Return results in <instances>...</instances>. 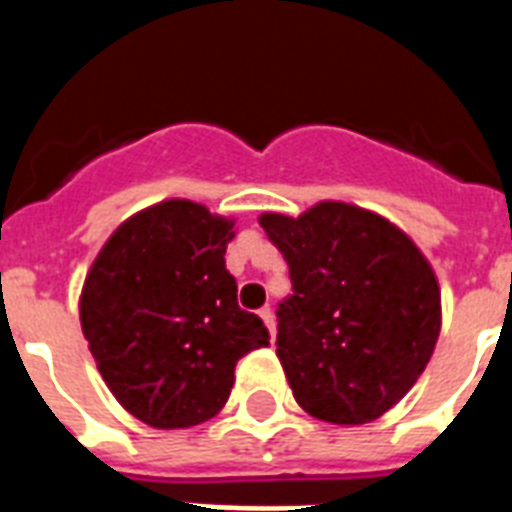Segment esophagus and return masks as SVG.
I'll use <instances>...</instances> for the list:
<instances>
[{"instance_id":"obj_1","label":"esophagus","mask_w":512,"mask_h":512,"mask_svg":"<svg viewBox=\"0 0 512 512\" xmlns=\"http://www.w3.org/2000/svg\"><path fill=\"white\" fill-rule=\"evenodd\" d=\"M260 319H263V324L268 327L271 337H276V316H273L271 308H263V311H260Z\"/></svg>"}]
</instances>
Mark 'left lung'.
Segmentation results:
<instances>
[{
	"instance_id": "8db88e82",
	"label": "left lung",
	"mask_w": 512,
	"mask_h": 512,
	"mask_svg": "<svg viewBox=\"0 0 512 512\" xmlns=\"http://www.w3.org/2000/svg\"><path fill=\"white\" fill-rule=\"evenodd\" d=\"M260 225L289 265L276 356L316 420L364 425L409 393L441 332L436 273L401 228L369 209L321 201Z\"/></svg>"
}]
</instances>
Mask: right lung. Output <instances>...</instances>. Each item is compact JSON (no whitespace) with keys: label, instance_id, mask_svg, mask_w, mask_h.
<instances>
[{"label":"right lung","instance_id":"obj_1","mask_svg":"<svg viewBox=\"0 0 512 512\" xmlns=\"http://www.w3.org/2000/svg\"><path fill=\"white\" fill-rule=\"evenodd\" d=\"M233 220L170 199L124 220L95 257L79 319L116 401L151 428L207 422L233 369L271 335L236 303L225 249Z\"/></svg>","mask_w":512,"mask_h":512}]
</instances>
